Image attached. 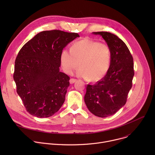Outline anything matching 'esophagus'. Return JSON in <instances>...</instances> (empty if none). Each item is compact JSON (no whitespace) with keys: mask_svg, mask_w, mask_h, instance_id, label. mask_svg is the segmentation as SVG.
Returning a JSON list of instances; mask_svg holds the SVG:
<instances>
[{"mask_svg":"<svg viewBox=\"0 0 155 155\" xmlns=\"http://www.w3.org/2000/svg\"><path fill=\"white\" fill-rule=\"evenodd\" d=\"M69 81H70L71 84H73V83H74L75 82L77 81V79H75V78H71Z\"/></svg>","mask_w":155,"mask_h":155,"instance_id":"esophagus-1","label":"esophagus"}]
</instances>
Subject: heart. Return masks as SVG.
Masks as SVG:
<instances>
[{"label": "heart", "instance_id": "obj_1", "mask_svg": "<svg viewBox=\"0 0 155 155\" xmlns=\"http://www.w3.org/2000/svg\"><path fill=\"white\" fill-rule=\"evenodd\" d=\"M112 60V51L107 43L86 37L76 41L71 50L64 49L60 56L63 71L71 74L79 67L78 76L97 82L107 74Z\"/></svg>", "mask_w": 155, "mask_h": 155}]
</instances>
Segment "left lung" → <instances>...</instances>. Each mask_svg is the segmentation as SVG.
Here are the masks:
<instances>
[{
	"instance_id": "8db88e82",
	"label": "left lung",
	"mask_w": 155,
	"mask_h": 155,
	"mask_svg": "<svg viewBox=\"0 0 155 155\" xmlns=\"http://www.w3.org/2000/svg\"><path fill=\"white\" fill-rule=\"evenodd\" d=\"M112 51V60L106 75L94 84H87L85 104L94 115L105 118L115 114L127 101L134 75V62L125 43L114 34L96 32Z\"/></svg>"
}]
</instances>
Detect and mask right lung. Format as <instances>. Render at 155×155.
I'll return each instance as SVG.
<instances>
[{"label": "right lung", "mask_w": 155, "mask_h": 155, "mask_svg": "<svg viewBox=\"0 0 155 155\" xmlns=\"http://www.w3.org/2000/svg\"><path fill=\"white\" fill-rule=\"evenodd\" d=\"M77 33L59 30L42 31L19 50L13 79L16 92L27 112L38 118L53 115L62 105L70 77L59 71L63 48Z\"/></svg>", "instance_id": "1"}]
</instances>
